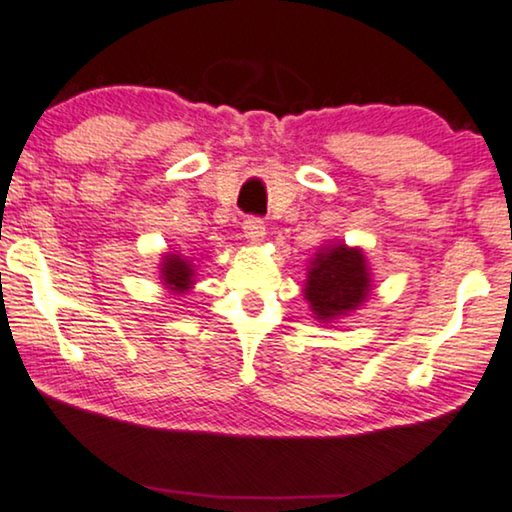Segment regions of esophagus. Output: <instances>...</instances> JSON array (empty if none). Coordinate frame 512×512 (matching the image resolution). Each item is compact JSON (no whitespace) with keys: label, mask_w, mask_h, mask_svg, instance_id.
I'll return each mask as SVG.
<instances>
[{"label":"esophagus","mask_w":512,"mask_h":512,"mask_svg":"<svg viewBox=\"0 0 512 512\" xmlns=\"http://www.w3.org/2000/svg\"><path fill=\"white\" fill-rule=\"evenodd\" d=\"M243 236H246L250 243H262L266 236L264 222L259 218H246L243 220Z\"/></svg>","instance_id":"esophagus-1"}]
</instances>
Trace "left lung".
Returning <instances> with one entry per match:
<instances>
[{
  "label": "left lung",
  "instance_id": "obj_1",
  "mask_svg": "<svg viewBox=\"0 0 512 512\" xmlns=\"http://www.w3.org/2000/svg\"><path fill=\"white\" fill-rule=\"evenodd\" d=\"M371 290V266L359 246L336 241L308 259L304 297L322 325L359 311Z\"/></svg>",
  "mask_w": 512,
  "mask_h": 512
}]
</instances>
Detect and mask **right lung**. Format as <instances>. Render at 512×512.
<instances>
[{"mask_svg": "<svg viewBox=\"0 0 512 512\" xmlns=\"http://www.w3.org/2000/svg\"><path fill=\"white\" fill-rule=\"evenodd\" d=\"M197 264H194L192 257H185L176 250L171 253H164L160 257V280L164 290H169L176 297L187 294L197 285Z\"/></svg>", "mask_w": 512, "mask_h": 512, "instance_id": "1", "label": "right lung"}]
</instances>
